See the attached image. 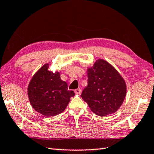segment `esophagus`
<instances>
[{
    "label": "esophagus",
    "mask_w": 154,
    "mask_h": 154,
    "mask_svg": "<svg viewBox=\"0 0 154 154\" xmlns=\"http://www.w3.org/2000/svg\"><path fill=\"white\" fill-rule=\"evenodd\" d=\"M75 94H77V95H80L81 93V89H77L75 90Z\"/></svg>",
    "instance_id": "1"
}]
</instances>
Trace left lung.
Returning <instances> with one entry per match:
<instances>
[{"instance_id": "8db88e82", "label": "left lung", "mask_w": 154, "mask_h": 154, "mask_svg": "<svg viewBox=\"0 0 154 154\" xmlns=\"http://www.w3.org/2000/svg\"><path fill=\"white\" fill-rule=\"evenodd\" d=\"M88 85L81 97L96 115H110L119 109L127 93L124 79L104 59L96 60L87 68Z\"/></svg>"}]
</instances>
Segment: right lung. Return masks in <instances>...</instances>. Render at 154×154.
I'll use <instances>...</instances> for the list:
<instances>
[{
    "instance_id": "obj_1",
    "label": "right lung",
    "mask_w": 154,
    "mask_h": 154,
    "mask_svg": "<svg viewBox=\"0 0 154 154\" xmlns=\"http://www.w3.org/2000/svg\"><path fill=\"white\" fill-rule=\"evenodd\" d=\"M46 63L33 75L27 88L30 103L38 113L49 117L64 111L73 97V91H69L65 81L61 79L59 72L49 71Z\"/></svg>"
}]
</instances>
